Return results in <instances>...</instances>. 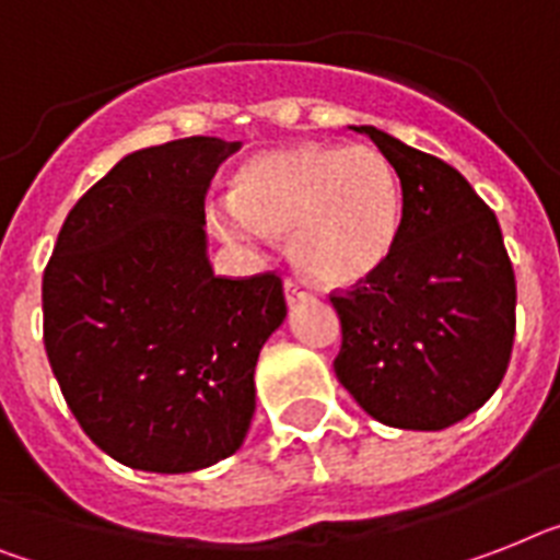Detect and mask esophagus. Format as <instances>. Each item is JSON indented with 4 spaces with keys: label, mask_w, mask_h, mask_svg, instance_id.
Masks as SVG:
<instances>
[{
    "label": "esophagus",
    "mask_w": 560,
    "mask_h": 560,
    "mask_svg": "<svg viewBox=\"0 0 560 560\" xmlns=\"http://www.w3.org/2000/svg\"><path fill=\"white\" fill-rule=\"evenodd\" d=\"M312 298H314L312 285L303 283L300 277H289V280H285V300H289L291 306H294V303H303V300H312Z\"/></svg>",
    "instance_id": "obj_1"
}]
</instances>
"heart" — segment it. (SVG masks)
<instances>
[{
    "mask_svg": "<svg viewBox=\"0 0 560 560\" xmlns=\"http://www.w3.org/2000/svg\"><path fill=\"white\" fill-rule=\"evenodd\" d=\"M400 183L372 145L280 148L248 160L234 200H211L217 237L257 246L269 231H291V252L323 285H352L389 260L400 234Z\"/></svg>",
    "mask_w": 560,
    "mask_h": 560,
    "instance_id": "heart-1",
    "label": "heart"
}]
</instances>
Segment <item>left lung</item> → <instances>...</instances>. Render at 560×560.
I'll return each mask as SVG.
<instances>
[{
    "mask_svg": "<svg viewBox=\"0 0 560 560\" xmlns=\"http://www.w3.org/2000/svg\"><path fill=\"white\" fill-rule=\"evenodd\" d=\"M400 177L389 260L335 291L337 381L374 420L438 432L487 404L510 366L515 271L495 211L460 171L360 125Z\"/></svg>",
    "mask_w": 560,
    "mask_h": 560,
    "instance_id": "left-lung-1",
    "label": "left lung"
}]
</instances>
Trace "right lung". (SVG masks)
<instances>
[{
	"label": "right lung",
	"mask_w": 560,
	"mask_h": 560,
	"mask_svg": "<svg viewBox=\"0 0 560 560\" xmlns=\"http://www.w3.org/2000/svg\"><path fill=\"white\" fill-rule=\"evenodd\" d=\"M240 142L186 137L122 156L65 217L42 277L45 352L82 432L142 472L240 450L254 366L285 317L275 271L217 277L206 194Z\"/></svg>",
	"instance_id": "1"
}]
</instances>
